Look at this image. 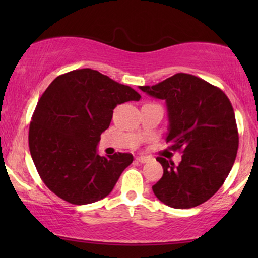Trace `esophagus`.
<instances>
[{"mask_svg": "<svg viewBox=\"0 0 258 258\" xmlns=\"http://www.w3.org/2000/svg\"><path fill=\"white\" fill-rule=\"evenodd\" d=\"M149 158H148V156H137V158H136V161L137 162H141V164H144V162H148L149 161Z\"/></svg>", "mask_w": 258, "mask_h": 258, "instance_id": "esophagus-1", "label": "esophagus"}]
</instances>
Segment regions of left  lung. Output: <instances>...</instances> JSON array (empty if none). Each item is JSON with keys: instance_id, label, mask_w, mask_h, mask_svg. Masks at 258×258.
<instances>
[{"instance_id": "obj_1", "label": "left lung", "mask_w": 258, "mask_h": 258, "mask_svg": "<svg viewBox=\"0 0 258 258\" xmlns=\"http://www.w3.org/2000/svg\"><path fill=\"white\" fill-rule=\"evenodd\" d=\"M142 91L166 102L167 143L182 153L174 165L159 156L164 174L153 185L155 197L174 209L205 203L221 188L232 170L239 133L230 100L221 88L205 80L178 73Z\"/></svg>"}]
</instances>
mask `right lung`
<instances>
[{
	"instance_id": "obj_1",
	"label": "right lung",
	"mask_w": 258,
	"mask_h": 258,
	"mask_svg": "<svg viewBox=\"0 0 258 258\" xmlns=\"http://www.w3.org/2000/svg\"><path fill=\"white\" fill-rule=\"evenodd\" d=\"M139 98L130 86L97 70H73L53 80L38 99L29 127L32 161L47 188L74 205L110 194L133 156H100L97 144L115 106Z\"/></svg>"
}]
</instances>
